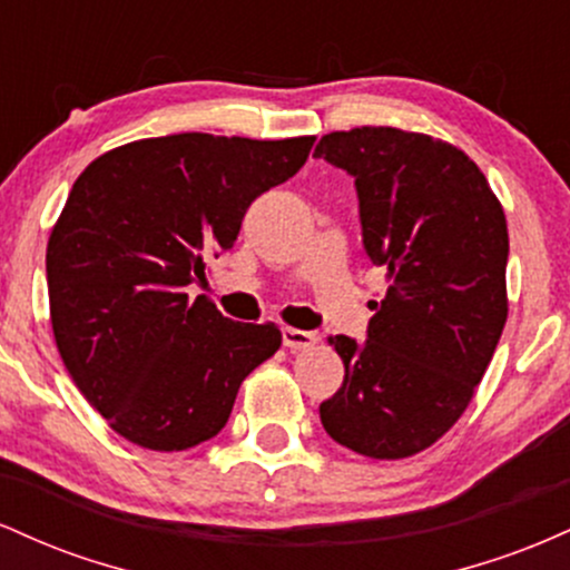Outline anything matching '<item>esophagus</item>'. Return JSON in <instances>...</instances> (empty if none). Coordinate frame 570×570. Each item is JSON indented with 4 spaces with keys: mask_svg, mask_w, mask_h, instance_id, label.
Returning <instances> with one entry per match:
<instances>
[{
    "mask_svg": "<svg viewBox=\"0 0 570 570\" xmlns=\"http://www.w3.org/2000/svg\"><path fill=\"white\" fill-rule=\"evenodd\" d=\"M281 337H284V345H286V348H289V351H311L313 345L318 343L316 332L294 330V326H284V332H281Z\"/></svg>",
    "mask_w": 570,
    "mask_h": 570,
    "instance_id": "obj_1",
    "label": "esophagus"
}]
</instances>
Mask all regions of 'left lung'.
<instances>
[{
	"label": "left lung",
	"instance_id": "left-lung-1",
	"mask_svg": "<svg viewBox=\"0 0 570 570\" xmlns=\"http://www.w3.org/2000/svg\"><path fill=\"white\" fill-rule=\"evenodd\" d=\"M313 158L353 176L364 252L389 273L367 340L330 337L345 381L318 415L353 453L415 455L469 407L499 345L507 217L476 163L431 136L335 130Z\"/></svg>",
	"mask_w": 570,
	"mask_h": 570
}]
</instances>
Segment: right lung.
Listing matches in <instances>:
<instances>
[{
    "instance_id": "add662e5",
    "label": "right lung",
    "mask_w": 570,
    "mask_h": 570,
    "mask_svg": "<svg viewBox=\"0 0 570 570\" xmlns=\"http://www.w3.org/2000/svg\"><path fill=\"white\" fill-rule=\"evenodd\" d=\"M313 141L160 136L75 181L45 259L50 322L71 381L128 442L171 453L217 436L244 377L278 351L276 324L233 322L187 286Z\"/></svg>"
}]
</instances>
